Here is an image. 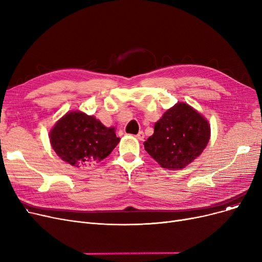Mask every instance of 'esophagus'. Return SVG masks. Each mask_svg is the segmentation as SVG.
<instances>
[{
	"instance_id": "obj_1",
	"label": "esophagus",
	"mask_w": 262,
	"mask_h": 262,
	"mask_svg": "<svg viewBox=\"0 0 262 262\" xmlns=\"http://www.w3.org/2000/svg\"><path fill=\"white\" fill-rule=\"evenodd\" d=\"M136 137H137V139H139V140H143V139H144V133L141 130V132H139L138 134L136 135Z\"/></svg>"
}]
</instances>
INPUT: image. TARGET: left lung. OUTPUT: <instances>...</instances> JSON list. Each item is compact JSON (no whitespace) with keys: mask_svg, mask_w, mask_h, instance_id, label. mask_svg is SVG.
<instances>
[{"mask_svg":"<svg viewBox=\"0 0 262 262\" xmlns=\"http://www.w3.org/2000/svg\"><path fill=\"white\" fill-rule=\"evenodd\" d=\"M210 138V125L194 108L180 102L155 123L144 148L168 170H178L199 157Z\"/></svg>","mask_w":262,"mask_h":262,"instance_id":"obj_1","label":"left lung"}]
</instances>
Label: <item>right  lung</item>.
<instances>
[{"instance_id": "obj_1", "label": "right lung", "mask_w": 262, "mask_h": 262, "mask_svg": "<svg viewBox=\"0 0 262 262\" xmlns=\"http://www.w3.org/2000/svg\"><path fill=\"white\" fill-rule=\"evenodd\" d=\"M53 149L74 167L91 166L106 158L120 142L114 127H106L93 116L71 112L50 132Z\"/></svg>"}]
</instances>
